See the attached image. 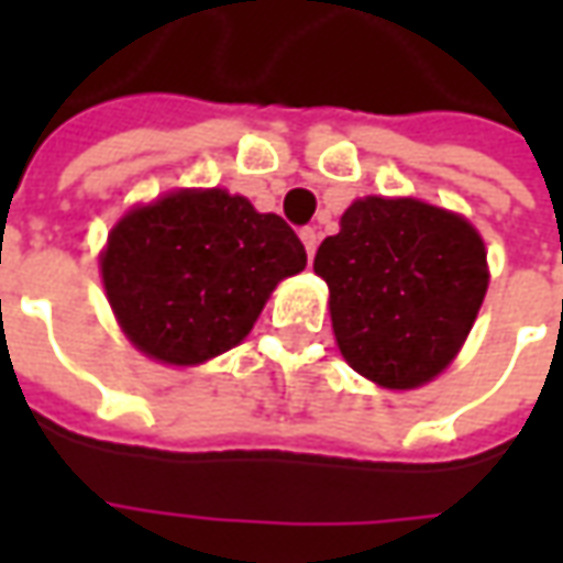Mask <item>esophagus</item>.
Instances as JSON below:
<instances>
[{"instance_id":"obj_1","label":"esophagus","mask_w":563,"mask_h":563,"mask_svg":"<svg viewBox=\"0 0 563 563\" xmlns=\"http://www.w3.org/2000/svg\"><path fill=\"white\" fill-rule=\"evenodd\" d=\"M301 241H305L307 256L313 258V253H317V244H319V232H317V229H301Z\"/></svg>"}]
</instances>
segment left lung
<instances>
[{
  "label": "left lung",
  "mask_w": 563,
  "mask_h": 563,
  "mask_svg": "<svg viewBox=\"0 0 563 563\" xmlns=\"http://www.w3.org/2000/svg\"><path fill=\"white\" fill-rule=\"evenodd\" d=\"M331 329L353 371L383 389H419L459 355L488 289L471 222L419 198L367 196L325 238Z\"/></svg>",
  "instance_id": "8db88e82"
}]
</instances>
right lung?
Masks as SVG:
<instances>
[{
    "label": "right lung",
    "instance_id": "1",
    "mask_svg": "<svg viewBox=\"0 0 563 563\" xmlns=\"http://www.w3.org/2000/svg\"><path fill=\"white\" fill-rule=\"evenodd\" d=\"M102 283L120 329L165 365H201L244 341L277 283L305 271L298 234L225 189H177L108 234Z\"/></svg>",
    "mask_w": 563,
    "mask_h": 563
}]
</instances>
